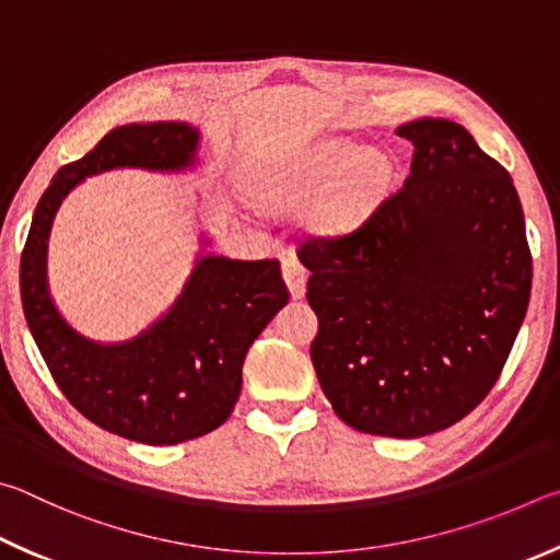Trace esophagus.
Returning a JSON list of instances; mask_svg holds the SVG:
<instances>
[{
	"label": "esophagus",
	"instance_id": "esophagus-1",
	"mask_svg": "<svg viewBox=\"0 0 560 560\" xmlns=\"http://www.w3.org/2000/svg\"><path fill=\"white\" fill-rule=\"evenodd\" d=\"M282 278H285L292 298H295V300L305 298L307 270H305V265H302V262L295 258V255H288V258H282Z\"/></svg>",
	"mask_w": 560,
	"mask_h": 560
}]
</instances>
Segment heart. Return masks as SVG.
Returning a JSON list of instances; mask_svg holds the SVG:
<instances>
[{
    "instance_id": "1",
    "label": "heart",
    "mask_w": 560,
    "mask_h": 560,
    "mask_svg": "<svg viewBox=\"0 0 560 560\" xmlns=\"http://www.w3.org/2000/svg\"><path fill=\"white\" fill-rule=\"evenodd\" d=\"M396 164L388 154L345 137L307 147L270 170L265 189L275 201L317 206V225L325 233H347L364 223L388 194Z\"/></svg>"
}]
</instances>
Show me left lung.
Instances as JSON below:
<instances>
[{
	"label": "left lung",
	"instance_id": "left-lung-1",
	"mask_svg": "<svg viewBox=\"0 0 560 560\" xmlns=\"http://www.w3.org/2000/svg\"><path fill=\"white\" fill-rule=\"evenodd\" d=\"M404 189L354 233L310 238V347L335 413L361 433L423 438L482 404L532 295L514 182L463 125L423 117Z\"/></svg>",
	"mask_w": 560,
	"mask_h": 560
}]
</instances>
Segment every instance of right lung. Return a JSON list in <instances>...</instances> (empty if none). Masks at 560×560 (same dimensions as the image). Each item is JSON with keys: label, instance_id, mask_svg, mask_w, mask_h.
I'll return each mask as SVG.
<instances>
[{"label": "right lung", "instance_id": "1", "mask_svg": "<svg viewBox=\"0 0 560 560\" xmlns=\"http://www.w3.org/2000/svg\"><path fill=\"white\" fill-rule=\"evenodd\" d=\"M199 137L189 122H132L107 132L56 172L36 203L19 268L26 325L58 388L91 423L144 445H176L225 423L241 396L245 354L288 305L280 262L225 258L201 238L174 305L137 337L105 345L75 331L54 305L48 233L58 206L85 176L125 166L191 170Z\"/></svg>", "mask_w": 560, "mask_h": 560}]
</instances>
